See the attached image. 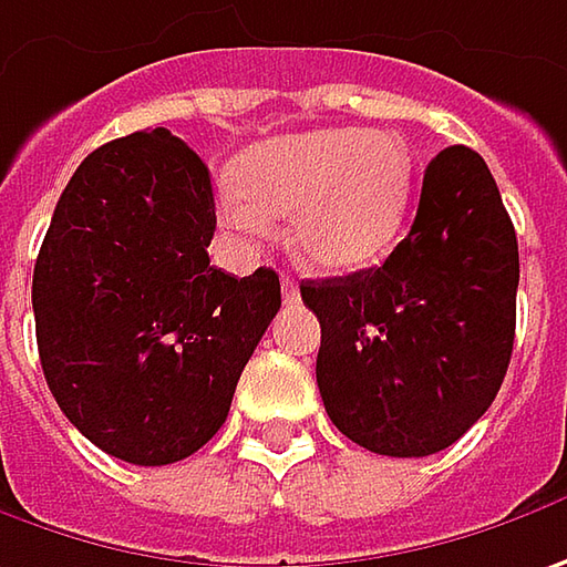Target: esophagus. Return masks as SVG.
<instances>
[{"label":"esophagus","mask_w":567,"mask_h":567,"mask_svg":"<svg viewBox=\"0 0 567 567\" xmlns=\"http://www.w3.org/2000/svg\"><path fill=\"white\" fill-rule=\"evenodd\" d=\"M282 298H285V305H295V301L301 298L298 282H295V279H288V276H282Z\"/></svg>","instance_id":"1"}]
</instances>
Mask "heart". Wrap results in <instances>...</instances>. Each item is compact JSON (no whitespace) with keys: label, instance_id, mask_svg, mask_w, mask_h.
<instances>
[{"label":"heart","instance_id":"1","mask_svg":"<svg viewBox=\"0 0 567 567\" xmlns=\"http://www.w3.org/2000/svg\"><path fill=\"white\" fill-rule=\"evenodd\" d=\"M412 152L396 133L355 126L272 138L237 161V186L218 196V221L237 240H262L269 218H291L288 244L323 272L383 257L412 193Z\"/></svg>","mask_w":567,"mask_h":567}]
</instances>
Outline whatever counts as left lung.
I'll list each match as a JSON object with an SVG mask.
<instances>
[{"label": "left lung", "instance_id": "obj_1", "mask_svg": "<svg viewBox=\"0 0 567 567\" xmlns=\"http://www.w3.org/2000/svg\"><path fill=\"white\" fill-rule=\"evenodd\" d=\"M517 282V235L488 164L466 145L444 148L383 266L301 282L320 320L317 386L332 425L371 454L451 447L502 390Z\"/></svg>", "mask_w": 567, "mask_h": 567}]
</instances>
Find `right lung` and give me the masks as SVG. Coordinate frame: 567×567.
<instances>
[{
	"label": "right lung",
	"instance_id": "add662e5",
	"mask_svg": "<svg viewBox=\"0 0 567 567\" xmlns=\"http://www.w3.org/2000/svg\"><path fill=\"white\" fill-rule=\"evenodd\" d=\"M212 235L209 167L161 126L101 145L62 189L31 285L38 352L65 419L104 454H196L282 308L272 269L209 266Z\"/></svg>",
	"mask_w": 567,
	"mask_h": 567
}]
</instances>
